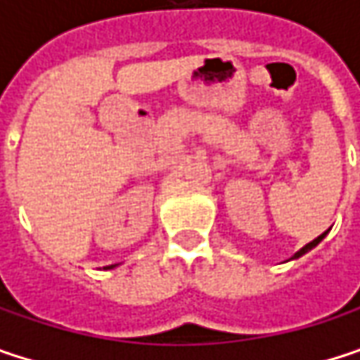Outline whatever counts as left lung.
I'll list each match as a JSON object with an SVG mask.
<instances>
[{"mask_svg":"<svg viewBox=\"0 0 360 360\" xmlns=\"http://www.w3.org/2000/svg\"><path fill=\"white\" fill-rule=\"evenodd\" d=\"M325 233H327V231H325ZM325 233H321L319 238H315L313 242H309V244H307L304 248H300V250H298V252H296V254H294V258H298V256H302V254H307V252H309V250H313V248H315V246H317V244H319V242L323 240Z\"/></svg>","mask_w":360,"mask_h":360,"instance_id":"left-lung-1","label":"left lung"}]
</instances>
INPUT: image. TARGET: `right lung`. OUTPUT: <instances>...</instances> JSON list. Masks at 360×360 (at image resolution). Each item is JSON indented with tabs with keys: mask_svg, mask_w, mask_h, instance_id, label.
Returning <instances> with one entry per match:
<instances>
[{
	"mask_svg": "<svg viewBox=\"0 0 360 360\" xmlns=\"http://www.w3.org/2000/svg\"><path fill=\"white\" fill-rule=\"evenodd\" d=\"M114 266H116V264H110V266H106V269H114Z\"/></svg>",
	"mask_w": 360,
	"mask_h": 360,
	"instance_id": "add662e5",
	"label": "right lung"
}]
</instances>
